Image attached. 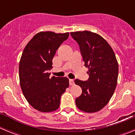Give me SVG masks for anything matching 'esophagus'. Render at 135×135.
Here are the masks:
<instances>
[{
	"label": "esophagus",
	"instance_id": "obj_1",
	"mask_svg": "<svg viewBox=\"0 0 135 135\" xmlns=\"http://www.w3.org/2000/svg\"><path fill=\"white\" fill-rule=\"evenodd\" d=\"M69 82H70V84L71 86H73L74 85V80L73 79H70V80H69Z\"/></svg>",
	"mask_w": 135,
	"mask_h": 135
}]
</instances>
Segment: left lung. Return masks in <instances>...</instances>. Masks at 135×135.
Masks as SVG:
<instances>
[{
  "instance_id": "1",
  "label": "left lung",
  "mask_w": 135,
  "mask_h": 135,
  "mask_svg": "<svg viewBox=\"0 0 135 135\" xmlns=\"http://www.w3.org/2000/svg\"><path fill=\"white\" fill-rule=\"evenodd\" d=\"M70 34L79 45L89 75L86 81L75 80L82 90L76 99V105L87 113L98 112L108 104L116 87L118 64L115 53L108 42L96 33L83 31Z\"/></svg>"
}]
</instances>
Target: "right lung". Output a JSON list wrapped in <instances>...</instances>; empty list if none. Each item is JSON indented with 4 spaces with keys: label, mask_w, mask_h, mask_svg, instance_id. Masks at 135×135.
<instances>
[{
    "label": "right lung",
    "mask_w": 135,
    "mask_h": 135,
    "mask_svg": "<svg viewBox=\"0 0 135 135\" xmlns=\"http://www.w3.org/2000/svg\"><path fill=\"white\" fill-rule=\"evenodd\" d=\"M68 37V32H40L23 50L19 65L20 86L27 102L38 111L51 112L58 109L61 96L69 87L68 78H50L48 72L56 51Z\"/></svg>",
    "instance_id": "obj_1"
}]
</instances>
